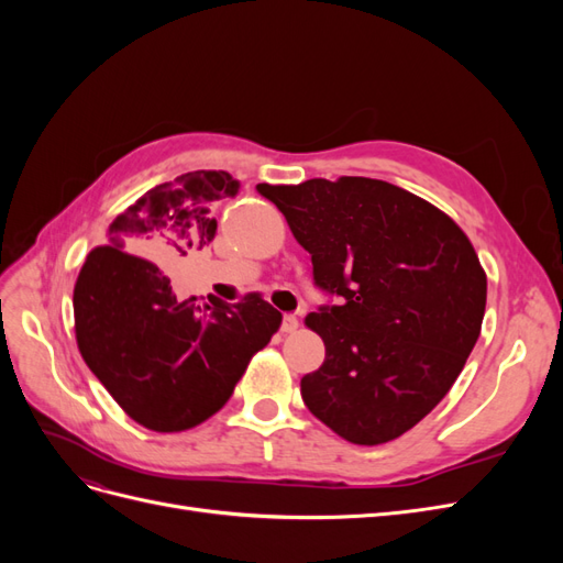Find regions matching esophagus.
<instances>
[{"instance_id": "34e87169", "label": "esophagus", "mask_w": 563, "mask_h": 563, "mask_svg": "<svg viewBox=\"0 0 563 563\" xmlns=\"http://www.w3.org/2000/svg\"><path fill=\"white\" fill-rule=\"evenodd\" d=\"M298 329V317L296 314H284L282 317V331L284 333H294Z\"/></svg>"}]
</instances>
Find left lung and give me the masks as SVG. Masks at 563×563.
<instances>
[{
  "mask_svg": "<svg viewBox=\"0 0 563 563\" xmlns=\"http://www.w3.org/2000/svg\"><path fill=\"white\" fill-rule=\"evenodd\" d=\"M312 255L319 305L305 323L327 360L305 406L352 444L401 437L446 397L479 338L486 275L453 220L401 187L345 176L258 185Z\"/></svg>",
  "mask_w": 563,
  "mask_h": 563,
  "instance_id": "8db88e82",
  "label": "left lung"
}]
</instances>
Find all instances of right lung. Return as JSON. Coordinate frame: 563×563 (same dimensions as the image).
Here are the masks:
<instances>
[{"instance_id":"add662e5","label":"right lung","mask_w":563,"mask_h":563,"mask_svg":"<svg viewBox=\"0 0 563 563\" xmlns=\"http://www.w3.org/2000/svg\"><path fill=\"white\" fill-rule=\"evenodd\" d=\"M225 172H192L152 187L110 225V246L87 255L75 284V331L84 362L114 401L155 432H183L232 397L251 356L279 329L261 296L242 302L178 300L147 262L201 251L216 236L213 201L236 195ZM133 252L147 254L146 260Z\"/></svg>"}]
</instances>
